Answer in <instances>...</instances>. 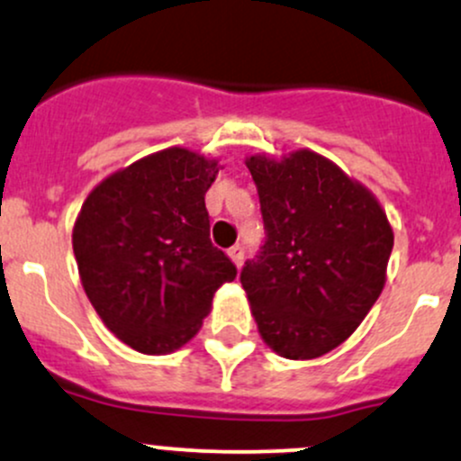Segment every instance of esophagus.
Instances as JSON below:
<instances>
[{
    "mask_svg": "<svg viewBox=\"0 0 461 461\" xmlns=\"http://www.w3.org/2000/svg\"><path fill=\"white\" fill-rule=\"evenodd\" d=\"M229 255H230L232 264H235L237 268H241V264H244V246L235 244L232 249H229Z\"/></svg>",
    "mask_w": 461,
    "mask_h": 461,
    "instance_id": "obj_1",
    "label": "esophagus"
}]
</instances>
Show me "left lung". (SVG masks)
Segmentation results:
<instances>
[{
	"label": "left lung",
	"mask_w": 461,
	"mask_h": 461,
	"mask_svg": "<svg viewBox=\"0 0 461 461\" xmlns=\"http://www.w3.org/2000/svg\"><path fill=\"white\" fill-rule=\"evenodd\" d=\"M266 241L240 281L261 339L310 360L339 348L384 288L393 232L378 200L314 151L246 160Z\"/></svg>",
	"instance_id": "1"
}]
</instances>
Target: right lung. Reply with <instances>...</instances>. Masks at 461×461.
<instances>
[{
    "mask_svg": "<svg viewBox=\"0 0 461 461\" xmlns=\"http://www.w3.org/2000/svg\"><path fill=\"white\" fill-rule=\"evenodd\" d=\"M215 176L217 160L171 147L103 180L78 212L72 246L87 299L140 354L189 343L237 276L211 241L204 195Z\"/></svg>",
    "mask_w": 461,
    "mask_h": 461,
    "instance_id": "right-lung-1",
    "label": "right lung"
}]
</instances>
